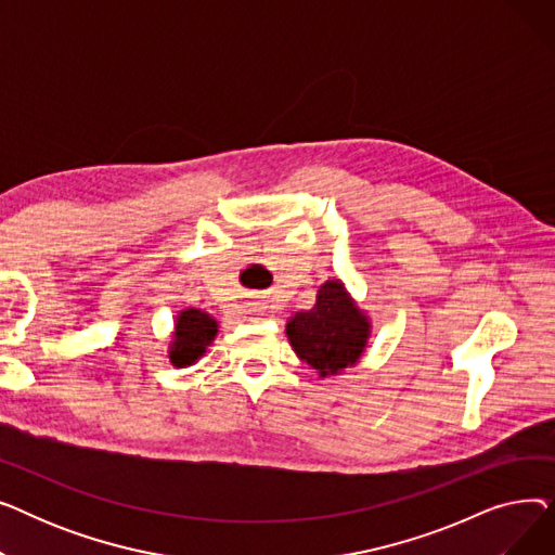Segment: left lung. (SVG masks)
I'll return each instance as SVG.
<instances>
[{"label":"left lung","instance_id":"left-lung-1","mask_svg":"<svg viewBox=\"0 0 555 555\" xmlns=\"http://www.w3.org/2000/svg\"><path fill=\"white\" fill-rule=\"evenodd\" d=\"M285 333L299 360L328 377L358 364L369 344L371 322L335 279L319 287L310 310L289 319Z\"/></svg>","mask_w":555,"mask_h":555}]
</instances>
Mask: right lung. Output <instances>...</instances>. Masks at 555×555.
Instances as JSON below:
<instances>
[{"instance_id": "add662e5", "label": "right lung", "mask_w": 555, "mask_h": 555, "mask_svg": "<svg viewBox=\"0 0 555 555\" xmlns=\"http://www.w3.org/2000/svg\"><path fill=\"white\" fill-rule=\"evenodd\" d=\"M218 335V322L197 308H186L178 314V322H175L172 344L168 358L175 366H191L195 364L204 353H207V346Z\"/></svg>"}]
</instances>
